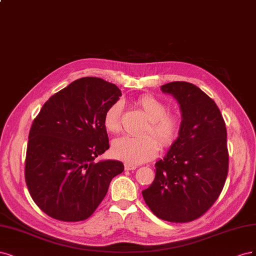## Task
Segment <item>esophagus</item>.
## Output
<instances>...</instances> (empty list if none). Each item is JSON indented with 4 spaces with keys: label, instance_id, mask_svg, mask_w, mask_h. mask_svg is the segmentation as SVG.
Wrapping results in <instances>:
<instances>
[{
    "label": "esophagus",
    "instance_id": "obj_1",
    "mask_svg": "<svg viewBox=\"0 0 256 256\" xmlns=\"http://www.w3.org/2000/svg\"><path fill=\"white\" fill-rule=\"evenodd\" d=\"M124 168L126 170H135L137 168V166H135V164H124Z\"/></svg>",
    "mask_w": 256,
    "mask_h": 256
}]
</instances>
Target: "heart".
Instances as JSON below:
<instances>
[{
    "mask_svg": "<svg viewBox=\"0 0 256 256\" xmlns=\"http://www.w3.org/2000/svg\"><path fill=\"white\" fill-rule=\"evenodd\" d=\"M135 104L148 119L142 130L144 135L140 137L122 136L114 139L112 146L114 158L132 164L152 160L158 152L160 144L162 146H172L183 128V118L180 114L167 112V105L158 98L146 94L137 98ZM121 114L122 104L120 102L112 103L106 110L103 124L110 133H118L121 130ZM156 138L159 140L160 144Z\"/></svg>",
    "mask_w": 256,
    "mask_h": 256,
    "instance_id": "heart-1",
    "label": "heart"
}]
</instances>
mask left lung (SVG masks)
<instances>
[{"label":"left lung","mask_w":256,"mask_h":256,"mask_svg":"<svg viewBox=\"0 0 256 256\" xmlns=\"http://www.w3.org/2000/svg\"><path fill=\"white\" fill-rule=\"evenodd\" d=\"M160 89L178 100L183 128L156 162L155 178L142 196L156 217L185 224L208 212L224 189L228 170L226 122L217 104L196 85L172 82Z\"/></svg>","instance_id":"obj_1"}]
</instances>
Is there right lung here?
<instances>
[{
	"label": "right lung",
	"mask_w": 256,
	"mask_h": 256,
	"mask_svg": "<svg viewBox=\"0 0 256 256\" xmlns=\"http://www.w3.org/2000/svg\"><path fill=\"white\" fill-rule=\"evenodd\" d=\"M121 90L98 78H82L53 94L32 121L26 158L32 199L50 217L76 222L89 218L124 166L94 160L110 148L106 110Z\"/></svg>",
	"instance_id": "obj_1"
}]
</instances>
